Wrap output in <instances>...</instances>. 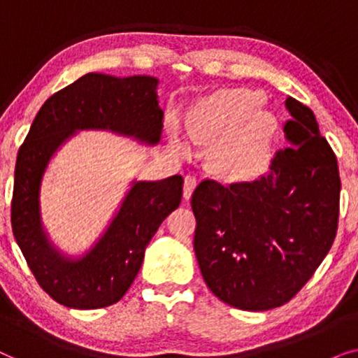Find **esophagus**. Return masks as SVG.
I'll return each mask as SVG.
<instances>
[{
    "label": "esophagus",
    "mask_w": 358,
    "mask_h": 358,
    "mask_svg": "<svg viewBox=\"0 0 358 358\" xmlns=\"http://www.w3.org/2000/svg\"><path fill=\"white\" fill-rule=\"evenodd\" d=\"M197 187V179L194 178V176H185L184 178V190H182V195L185 200H189L192 197V192L194 189Z\"/></svg>",
    "instance_id": "obj_1"
}]
</instances>
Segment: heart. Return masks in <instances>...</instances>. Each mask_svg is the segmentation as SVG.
I'll return each mask as SVG.
<instances>
[{
    "label": "heart",
    "instance_id": "heart-1",
    "mask_svg": "<svg viewBox=\"0 0 358 358\" xmlns=\"http://www.w3.org/2000/svg\"><path fill=\"white\" fill-rule=\"evenodd\" d=\"M257 104V96L251 92H224L200 106L190 124V134L195 138H210L237 130L215 151L217 163L229 173L251 174L266 158L275 122L266 110L254 112ZM174 146L180 151L187 148L178 136Z\"/></svg>",
    "mask_w": 358,
    "mask_h": 358
}]
</instances>
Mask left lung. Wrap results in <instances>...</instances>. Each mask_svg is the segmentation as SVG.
I'll use <instances>...</instances> for the list:
<instances>
[{"label": "left lung", "instance_id": "obj_1", "mask_svg": "<svg viewBox=\"0 0 358 358\" xmlns=\"http://www.w3.org/2000/svg\"><path fill=\"white\" fill-rule=\"evenodd\" d=\"M283 131L266 174L192 194L194 249L215 296L246 311L285 305L329 252L339 220L337 159L310 107L288 97Z\"/></svg>", "mask_w": 358, "mask_h": 358}]
</instances>
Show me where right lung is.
I'll return each mask as SVG.
<instances>
[{
    "mask_svg": "<svg viewBox=\"0 0 358 358\" xmlns=\"http://www.w3.org/2000/svg\"><path fill=\"white\" fill-rule=\"evenodd\" d=\"M153 76L115 78L87 73L48 97L17 153L11 224L27 266L57 303L75 310L110 306L129 290L145 249L168 215L179 207L182 176L134 182L109 228L86 256L65 257L41 222V182L53 153L76 130H110L148 145L161 138L164 112Z\"/></svg>",
    "mask_w": 358,
    "mask_h": 358,
    "instance_id": "add662e5",
    "label": "right lung"
}]
</instances>
